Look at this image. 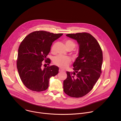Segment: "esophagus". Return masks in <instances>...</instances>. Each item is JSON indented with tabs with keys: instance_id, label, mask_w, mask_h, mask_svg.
Instances as JSON below:
<instances>
[{
	"instance_id": "1",
	"label": "esophagus",
	"mask_w": 121,
	"mask_h": 121,
	"mask_svg": "<svg viewBox=\"0 0 121 121\" xmlns=\"http://www.w3.org/2000/svg\"><path fill=\"white\" fill-rule=\"evenodd\" d=\"M64 70H63V69H62L61 68H59V72H62V71H63Z\"/></svg>"
}]
</instances>
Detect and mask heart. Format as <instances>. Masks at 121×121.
Segmentation results:
<instances>
[{
	"label": "heart",
	"instance_id": "b5f03b06",
	"mask_svg": "<svg viewBox=\"0 0 121 121\" xmlns=\"http://www.w3.org/2000/svg\"><path fill=\"white\" fill-rule=\"evenodd\" d=\"M65 44L67 49L68 50H72L74 49L76 46V43L74 41L71 39L66 40L65 41ZM56 44V43H54L51 48V51L52 53L55 52V49ZM73 55L75 56H78V53L74 52ZM71 62V60L69 57L63 56H57L54 57L53 59L54 64L55 65L62 68H65L66 67H67L68 65L70 64Z\"/></svg>",
	"mask_w": 121,
	"mask_h": 121
}]
</instances>
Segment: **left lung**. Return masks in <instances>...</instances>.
<instances>
[{
    "mask_svg": "<svg viewBox=\"0 0 121 121\" xmlns=\"http://www.w3.org/2000/svg\"><path fill=\"white\" fill-rule=\"evenodd\" d=\"M66 35L77 41L79 52L73 64L74 73L66 72L64 91L70 97L80 98L92 90L100 76L102 51L97 40L89 33H69Z\"/></svg>",
    "mask_w": 121,
    "mask_h": 121,
    "instance_id": "8db88e82",
    "label": "left lung"
}]
</instances>
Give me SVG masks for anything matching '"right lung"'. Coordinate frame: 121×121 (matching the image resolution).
<instances>
[{
  "label": "right lung",
  "mask_w": 121,
  "mask_h": 121,
  "mask_svg": "<svg viewBox=\"0 0 121 121\" xmlns=\"http://www.w3.org/2000/svg\"><path fill=\"white\" fill-rule=\"evenodd\" d=\"M63 35L44 30L30 33L21 42L18 49L17 67L20 77L25 87L37 92L46 90L49 80L58 73L56 65L43 67V61L50 64L47 58L53 42Z\"/></svg>",
  "instance_id": "right-lung-1"
}]
</instances>
